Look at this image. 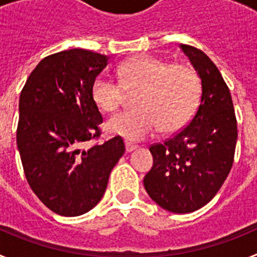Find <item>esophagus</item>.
Returning <instances> with one entry per match:
<instances>
[{
  "label": "esophagus",
  "instance_id": "esophagus-1",
  "mask_svg": "<svg viewBox=\"0 0 257 257\" xmlns=\"http://www.w3.org/2000/svg\"><path fill=\"white\" fill-rule=\"evenodd\" d=\"M124 145H126V152H127V153H130V152L135 151V149L138 148V145H134V144H131V143H128V142L124 143Z\"/></svg>",
  "mask_w": 257,
  "mask_h": 257
}]
</instances>
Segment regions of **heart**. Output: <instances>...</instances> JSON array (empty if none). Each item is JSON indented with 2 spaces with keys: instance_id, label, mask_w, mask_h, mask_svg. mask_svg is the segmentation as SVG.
<instances>
[{
  "instance_id": "obj_1",
  "label": "heart",
  "mask_w": 257,
  "mask_h": 257,
  "mask_svg": "<svg viewBox=\"0 0 257 257\" xmlns=\"http://www.w3.org/2000/svg\"><path fill=\"white\" fill-rule=\"evenodd\" d=\"M118 82L99 74L91 85V99L103 112H114L124 91L135 94V109L117 113L106 122L109 134L127 142H140L160 130L183 128L192 119L201 97V81L187 64H170L151 55L123 61L117 68Z\"/></svg>"
}]
</instances>
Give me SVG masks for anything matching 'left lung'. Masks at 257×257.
Masks as SVG:
<instances>
[{
	"label": "left lung",
	"mask_w": 257,
	"mask_h": 257,
	"mask_svg": "<svg viewBox=\"0 0 257 257\" xmlns=\"http://www.w3.org/2000/svg\"><path fill=\"white\" fill-rule=\"evenodd\" d=\"M180 49L201 78V100L188 126L149 148L153 167L144 187L162 208L188 213L207 205L230 172L237 119L230 91L212 60L189 45Z\"/></svg>",
	"instance_id": "8db88e82"
}]
</instances>
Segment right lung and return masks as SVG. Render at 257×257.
<instances>
[{
    "mask_svg": "<svg viewBox=\"0 0 257 257\" xmlns=\"http://www.w3.org/2000/svg\"><path fill=\"white\" fill-rule=\"evenodd\" d=\"M109 58L72 49L38 63L20 92L17 144L29 187L61 216H79L99 203L110 171L124 153L121 136L83 148L100 136L94 79Z\"/></svg>",
    "mask_w": 257,
    "mask_h": 257,
    "instance_id": "obj_1",
    "label": "right lung"
}]
</instances>
